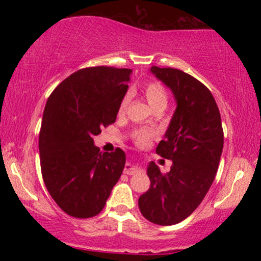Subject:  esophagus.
<instances>
[{
  "mask_svg": "<svg viewBox=\"0 0 261 261\" xmlns=\"http://www.w3.org/2000/svg\"><path fill=\"white\" fill-rule=\"evenodd\" d=\"M139 170H140V168L133 166L131 163H126V166H125V168H124V173L127 175H134V174H136Z\"/></svg>",
  "mask_w": 261,
  "mask_h": 261,
  "instance_id": "obj_1",
  "label": "esophagus"
}]
</instances>
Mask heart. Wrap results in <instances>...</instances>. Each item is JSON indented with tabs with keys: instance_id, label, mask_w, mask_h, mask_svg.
Masks as SVG:
<instances>
[{
	"instance_id": "1",
	"label": "heart",
	"mask_w": 261,
	"mask_h": 261,
	"mask_svg": "<svg viewBox=\"0 0 261 261\" xmlns=\"http://www.w3.org/2000/svg\"><path fill=\"white\" fill-rule=\"evenodd\" d=\"M143 94H145L146 99L149 103V106L152 108L157 107H164L166 108L167 103H168V94H167L166 88L161 85L160 82H149L145 86V89H143ZM130 97L131 95L127 94L122 98L120 104H119V114H124L126 112L128 103H130ZM153 131H147V130H136L134 134L135 142L139 143V145H143L148 141L151 136H153Z\"/></svg>"
}]
</instances>
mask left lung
<instances>
[{
  "label": "left lung",
  "instance_id": "8db88e82",
  "mask_svg": "<svg viewBox=\"0 0 261 261\" xmlns=\"http://www.w3.org/2000/svg\"><path fill=\"white\" fill-rule=\"evenodd\" d=\"M151 72L172 89L176 109L155 152L170 160L168 173L151 162V187L139 207L149 222L172 226L195 211L214 182L223 149V128L214 95L195 77L178 68L152 66Z\"/></svg>",
  "mask_w": 261,
  "mask_h": 261
}]
</instances>
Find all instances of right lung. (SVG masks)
Returning a JSON list of instances; mask_svg holds the SVG:
<instances>
[{
  "mask_svg": "<svg viewBox=\"0 0 261 261\" xmlns=\"http://www.w3.org/2000/svg\"><path fill=\"white\" fill-rule=\"evenodd\" d=\"M133 71L97 66L79 70L54 89L40 134L41 174L47 191L70 216H97L125 167V152L101 153L93 137L116 120Z\"/></svg>",
  "mask_w": 261,
  "mask_h": 261,
  "instance_id": "obj_1",
  "label": "right lung"
}]
</instances>
